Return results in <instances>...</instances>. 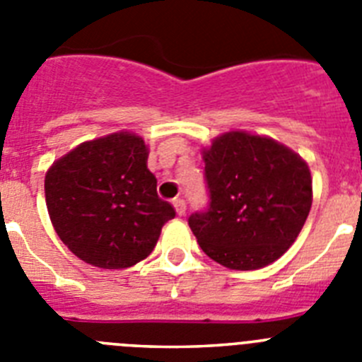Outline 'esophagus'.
<instances>
[{"label": "esophagus", "mask_w": 362, "mask_h": 362, "mask_svg": "<svg viewBox=\"0 0 362 362\" xmlns=\"http://www.w3.org/2000/svg\"><path fill=\"white\" fill-rule=\"evenodd\" d=\"M174 206H175V212H177V216H185V214H187V201L181 199V197L174 199Z\"/></svg>", "instance_id": "1"}]
</instances>
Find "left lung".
<instances>
[{
  "mask_svg": "<svg viewBox=\"0 0 362 362\" xmlns=\"http://www.w3.org/2000/svg\"><path fill=\"white\" fill-rule=\"evenodd\" d=\"M203 158L209 204L188 217L201 250L232 270L274 263L308 217V165L274 139L245 132L217 137Z\"/></svg>",
  "mask_w": 362,
  "mask_h": 362,
  "instance_id": "left-lung-1",
  "label": "left lung"
}]
</instances>
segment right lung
<instances>
[{
  "label": "right lung",
  "mask_w": 362,
  "mask_h": 362,
  "mask_svg": "<svg viewBox=\"0 0 362 362\" xmlns=\"http://www.w3.org/2000/svg\"><path fill=\"white\" fill-rule=\"evenodd\" d=\"M146 156L141 137L119 132L83 143L47 172L50 221L85 263L110 270L139 263L175 217L174 206L158 196Z\"/></svg>",
  "instance_id": "obj_1"
}]
</instances>
